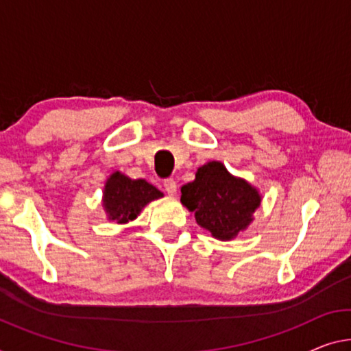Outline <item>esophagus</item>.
I'll list each match as a JSON object with an SVG mask.
<instances>
[{
  "instance_id": "esophagus-1",
  "label": "esophagus",
  "mask_w": 351,
  "mask_h": 351,
  "mask_svg": "<svg viewBox=\"0 0 351 351\" xmlns=\"http://www.w3.org/2000/svg\"><path fill=\"white\" fill-rule=\"evenodd\" d=\"M163 186H165V190H166V193L169 194V196H174V194L177 193V183H176L174 179H166L163 182Z\"/></svg>"
}]
</instances>
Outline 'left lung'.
<instances>
[{
	"mask_svg": "<svg viewBox=\"0 0 351 351\" xmlns=\"http://www.w3.org/2000/svg\"><path fill=\"white\" fill-rule=\"evenodd\" d=\"M180 201L194 212L196 223L218 240H232L252 221L261 194L245 179L229 174L219 161H208L196 179L182 186Z\"/></svg>",
	"mask_w": 351,
	"mask_h": 351,
	"instance_id": "obj_1",
	"label": "left lung"
}]
</instances>
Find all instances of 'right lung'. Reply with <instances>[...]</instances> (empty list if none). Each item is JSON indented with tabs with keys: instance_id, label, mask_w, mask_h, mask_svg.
Instances as JSON below:
<instances>
[{
	"instance_id": "1",
	"label": "right lung",
	"mask_w": 351,
	"mask_h": 351,
	"mask_svg": "<svg viewBox=\"0 0 351 351\" xmlns=\"http://www.w3.org/2000/svg\"><path fill=\"white\" fill-rule=\"evenodd\" d=\"M163 197V193L144 179L132 180L130 177L112 172L104 188V208L108 219L125 224L133 221L150 201Z\"/></svg>"
}]
</instances>
